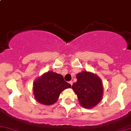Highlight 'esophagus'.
Here are the masks:
<instances>
[{"mask_svg": "<svg viewBox=\"0 0 131 131\" xmlns=\"http://www.w3.org/2000/svg\"><path fill=\"white\" fill-rule=\"evenodd\" d=\"M69 83H70V85H72V83H73V82H72V81H70V82H69Z\"/></svg>", "mask_w": 131, "mask_h": 131, "instance_id": "obj_1", "label": "esophagus"}]
</instances>
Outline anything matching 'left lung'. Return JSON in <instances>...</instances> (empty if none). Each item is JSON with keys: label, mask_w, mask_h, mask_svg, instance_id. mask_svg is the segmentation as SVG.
<instances>
[{"label": "left lung", "mask_w": 131, "mask_h": 131, "mask_svg": "<svg viewBox=\"0 0 131 131\" xmlns=\"http://www.w3.org/2000/svg\"><path fill=\"white\" fill-rule=\"evenodd\" d=\"M77 82L73 83L72 89L78 96L80 105L85 108H92L101 102L104 89L101 78L91 72L82 71L76 74Z\"/></svg>", "instance_id": "obj_1"}]
</instances>
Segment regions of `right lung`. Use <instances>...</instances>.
<instances>
[{"instance_id": "right-lung-1", "label": "right lung", "mask_w": 131, "mask_h": 131, "mask_svg": "<svg viewBox=\"0 0 131 131\" xmlns=\"http://www.w3.org/2000/svg\"><path fill=\"white\" fill-rule=\"evenodd\" d=\"M71 88L61 74L48 71L36 78L33 83L35 99L43 105H51L56 102L63 90Z\"/></svg>"}]
</instances>
